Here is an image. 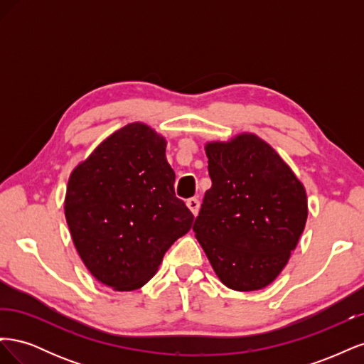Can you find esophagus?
Returning a JSON list of instances; mask_svg holds the SVG:
<instances>
[{
	"mask_svg": "<svg viewBox=\"0 0 364 364\" xmlns=\"http://www.w3.org/2000/svg\"><path fill=\"white\" fill-rule=\"evenodd\" d=\"M186 206L190 208V211H191L194 215L199 214V208H200L199 199H196V197H193V199H188V200H186Z\"/></svg>",
	"mask_w": 364,
	"mask_h": 364,
	"instance_id": "esophagus-1",
	"label": "esophagus"
}]
</instances>
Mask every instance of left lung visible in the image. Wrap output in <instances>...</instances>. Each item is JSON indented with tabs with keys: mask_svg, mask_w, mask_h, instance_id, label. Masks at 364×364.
<instances>
[{
	"mask_svg": "<svg viewBox=\"0 0 364 364\" xmlns=\"http://www.w3.org/2000/svg\"><path fill=\"white\" fill-rule=\"evenodd\" d=\"M213 186L193 230L228 289L267 287L289 262L308 217L306 193L278 151L255 134L205 144Z\"/></svg>",
	"mask_w": 364,
	"mask_h": 364,
	"instance_id": "obj_1",
	"label": "left lung"
}]
</instances>
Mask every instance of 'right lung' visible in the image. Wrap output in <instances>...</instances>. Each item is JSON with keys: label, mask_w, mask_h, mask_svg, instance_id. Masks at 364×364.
Segmentation results:
<instances>
[{"label": "right lung", "mask_w": 364, "mask_h": 364, "mask_svg": "<svg viewBox=\"0 0 364 364\" xmlns=\"http://www.w3.org/2000/svg\"><path fill=\"white\" fill-rule=\"evenodd\" d=\"M167 139L139 123L98 144L70 174L65 218L92 277L117 291L141 289L194 215L174 194Z\"/></svg>", "instance_id": "right-lung-1"}]
</instances>
